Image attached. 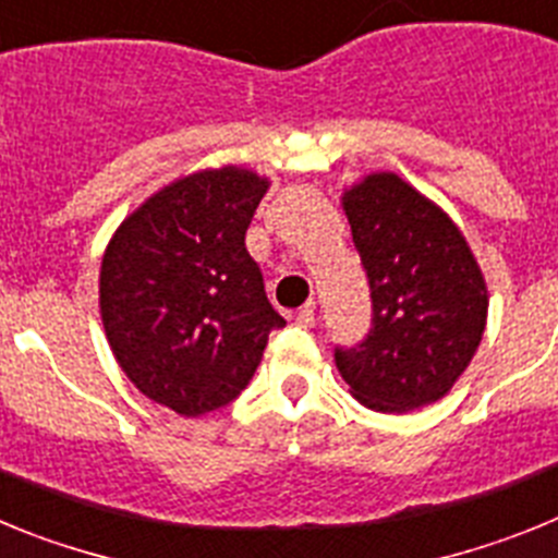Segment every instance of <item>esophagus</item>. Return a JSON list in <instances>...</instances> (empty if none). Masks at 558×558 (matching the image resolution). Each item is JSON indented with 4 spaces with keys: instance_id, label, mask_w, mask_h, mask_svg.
<instances>
[{
    "instance_id": "34e87169",
    "label": "esophagus",
    "mask_w": 558,
    "mask_h": 558,
    "mask_svg": "<svg viewBox=\"0 0 558 558\" xmlns=\"http://www.w3.org/2000/svg\"><path fill=\"white\" fill-rule=\"evenodd\" d=\"M295 324H299V327H313V324H315V302L304 304V307L295 313Z\"/></svg>"
}]
</instances>
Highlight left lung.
Returning <instances> with one entry per match:
<instances>
[{"label":"left lung","mask_w":558,"mask_h":558,"mask_svg":"<svg viewBox=\"0 0 558 558\" xmlns=\"http://www.w3.org/2000/svg\"><path fill=\"white\" fill-rule=\"evenodd\" d=\"M374 327L335 366L360 405L408 413L452 391L481 347L489 290L456 220L391 170L343 186Z\"/></svg>","instance_id":"1"}]
</instances>
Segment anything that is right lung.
I'll return each instance as SVG.
<instances>
[{"label": "right lung", "instance_id": "1", "mask_svg": "<svg viewBox=\"0 0 558 558\" xmlns=\"http://www.w3.org/2000/svg\"><path fill=\"white\" fill-rule=\"evenodd\" d=\"M270 190L240 165L170 181L117 226L100 265L113 360L156 405L195 418L254 377L284 318L265 295L245 231Z\"/></svg>", "mask_w": 558, "mask_h": 558}]
</instances>
